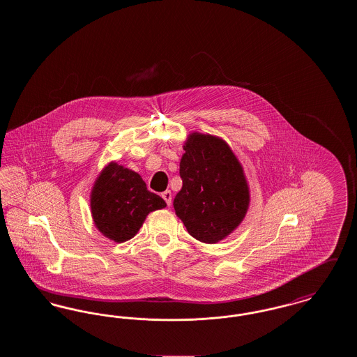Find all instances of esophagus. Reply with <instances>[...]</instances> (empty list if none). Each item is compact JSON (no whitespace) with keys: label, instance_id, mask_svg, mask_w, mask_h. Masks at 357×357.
Here are the masks:
<instances>
[{"label":"esophagus","instance_id":"esophagus-1","mask_svg":"<svg viewBox=\"0 0 357 357\" xmlns=\"http://www.w3.org/2000/svg\"><path fill=\"white\" fill-rule=\"evenodd\" d=\"M162 198L166 201L167 206H170L171 202H172V192L170 190H166L165 192H162Z\"/></svg>","mask_w":357,"mask_h":357}]
</instances>
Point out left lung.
Instances as JSON below:
<instances>
[{
    "mask_svg": "<svg viewBox=\"0 0 357 357\" xmlns=\"http://www.w3.org/2000/svg\"><path fill=\"white\" fill-rule=\"evenodd\" d=\"M179 174L183 182L174 199L178 218L191 237L217 243L243 221L250 190L236 153L218 136H187Z\"/></svg>",
    "mask_w": 357,
    "mask_h": 357,
    "instance_id": "left-lung-1",
    "label": "left lung"
}]
</instances>
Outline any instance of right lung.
I'll list each match as a JSON object with an SVG mask.
<instances>
[{"mask_svg": "<svg viewBox=\"0 0 357 357\" xmlns=\"http://www.w3.org/2000/svg\"><path fill=\"white\" fill-rule=\"evenodd\" d=\"M166 202L147 190L142 176L116 162L108 163L91 190V214L104 237L126 242L142 227L147 215Z\"/></svg>", "mask_w": 357, "mask_h": 357, "instance_id": "right-lung-1", "label": "right lung"}]
</instances>
